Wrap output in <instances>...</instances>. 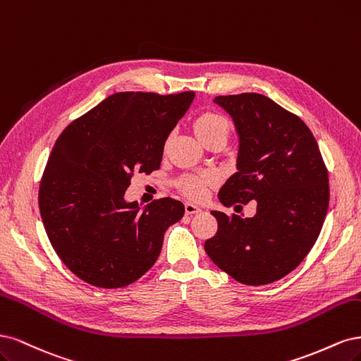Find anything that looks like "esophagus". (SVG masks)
I'll return each mask as SVG.
<instances>
[{
  "mask_svg": "<svg viewBox=\"0 0 361 361\" xmlns=\"http://www.w3.org/2000/svg\"><path fill=\"white\" fill-rule=\"evenodd\" d=\"M184 212H185V214H196V213H201V208L196 207L195 204L185 202L184 204Z\"/></svg>",
  "mask_w": 361,
  "mask_h": 361,
  "instance_id": "1",
  "label": "esophagus"
}]
</instances>
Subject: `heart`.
Returning <instances> with one entry per match:
<instances>
[{
    "label": "heart",
    "mask_w": 361,
    "mask_h": 361,
    "mask_svg": "<svg viewBox=\"0 0 361 361\" xmlns=\"http://www.w3.org/2000/svg\"><path fill=\"white\" fill-rule=\"evenodd\" d=\"M195 132L197 137L201 139L204 144L212 141L213 137L224 136L228 137L231 126L229 121L217 112L207 111L202 112L193 123ZM219 178L216 173H183L177 178V188L185 196L192 197V200H202L207 192L217 184Z\"/></svg>",
    "instance_id": "b5f03b06"
}]
</instances>
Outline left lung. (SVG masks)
<instances>
[{
    "mask_svg": "<svg viewBox=\"0 0 361 361\" xmlns=\"http://www.w3.org/2000/svg\"><path fill=\"white\" fill-rule=\"evenodd\" d=\"M214 102L240 135L238 172L219 200L240 208L253 201L257 214L212 212L217 232L204 249L237 282L269 285L295 270L315 244L329 208V171L306 123L271 99L241 92Z\"/></svg>",
    "mask_w": 361,
    "mask_h": 361,
    "instance_id": "obj_1",
    "label": "left lung"
}]
</instances>
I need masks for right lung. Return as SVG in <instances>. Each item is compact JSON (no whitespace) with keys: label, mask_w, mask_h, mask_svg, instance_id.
<instances>
[{"label":"right lung","mask_w":361,"mask_h":361,"mask_svg":"<svg viewBox=\"0 0 361 361\" xmlns=\"http://www.w3.org/2000/svg\"><path fill=\"white\" fill-rule=\"evenodd\" d=\"M193 97L115 92L56 139L39 185L40 216L54 250L84 282L123 288L154 265L184 205L160 197L139 212L124 192L136 172L160 168L166 139Z\"/></svg>","instance_id":"right-lung-1"}]
</instances>
